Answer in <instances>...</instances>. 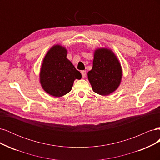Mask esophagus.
<instances>
[{
	"label": "esophagus",
	"mask_w": 160,
	"mask_h": 160,
	"mask_svg": "<svg viewBox=\"0 0 160 160\" xmlns=\"http://www.w3.org/2000/svg\"><path fill=\"white\" fill-rule=\"evenodd\" d=\"M81 74H82V77H83V78H85V77H86V71H82Z\"/></svg>",
	"instance_id": "34e87169"
}]
</instances>
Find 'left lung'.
<instances>
[{"instance_id": "1", "label": "left lung", "mask_w": 160, "mask_h": 160, "mask_svg": "<svg viewBox=\"0 0 160 160\" xmlns=\"http://www.w3.org/2000/svg\"><path fill=\"white\" fill-rule=\"evenodd\" d=\"M95 93L109 95L117 89L122 81V67L117 56L108 48H98L94 51L93 67L88 73Z\"/></svg>"}]
</instances>
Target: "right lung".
<instances>
[{"label":"right lung","mask_w":160,"mask_h":160,"mask_svg":"<svg viewBox=\"0 0 160 160\" xmlns=\"http://www.w3.org/2000/svg\"><path fill=\"white\" fill-rule=\"evenodd\" d=\"M67 50L61 45H53L42 60L39 72L40 83L46 93L60 98L71 91L75 79L81 74L67 58Z\"/></svg>","instance_id":"add662e5"}]
</instances>
